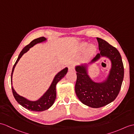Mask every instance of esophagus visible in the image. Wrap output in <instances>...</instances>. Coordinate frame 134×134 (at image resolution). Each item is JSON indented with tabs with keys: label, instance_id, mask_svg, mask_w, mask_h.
I'll list each match as a JSON object with an SVG mask.
<instances>
[{
	"label": "esophagus",
	"instance_id": "1",
	"mask_svg": "<svg viewBox=\"0 0 134 134\" xmlns=\"http://www.w3.org/2000/svg\"><path fill=\"white\" fill-rule=\"evenodd\" d=\"M68 70L69 71H74L75 70V66L72 64H71L68 66Z\"/></svg>",
	"mask_w": 134,
	"mask_h": 134
}]
</instances>
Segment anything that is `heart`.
Instances as JSON below:
<instances>
[{
	"instance_id": "1",
	"label": "heart",
	"mask_w": 134,
	"mask_h": 134,
	"mask_svg": "<svg viewBox=\"0 0 134 134\" xmlns=\"http://www.w3.org/2000/svg\"><path fill=\"white\" fill-rule=\"evenodd\" d=\"M94 47L93 46H91L90 47V48H89V49H88V51H90V52H92L93 51H94Z\"/></svg>"
}]
</instances>
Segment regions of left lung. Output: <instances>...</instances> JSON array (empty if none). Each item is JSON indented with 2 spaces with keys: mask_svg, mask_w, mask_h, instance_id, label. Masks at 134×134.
Segmentation results:
<instances>
[{
  "mask_svg": "<svg viewBox=\"0 0 134 134\" xmlns=\"http://www.w3.org/2000/svg\"><path fill=\"white\" fill-rule=\"evenodd\" d=\"M100 52L88 64L76 66L75 93L82 103L92 108H100L114 101L119 94L124 77L122 57L118 49L104 40L96 38ZM100 57L110 60L111 67L107 78L102 82H95L88 74V64Z\"/></svg>",
  "mask_w": 134,
  "mask_h": 134,
  "instance_id": "left-lung-1",
  "label": "left lung"
}]
</instances>
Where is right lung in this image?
Segmentation results:
<instances>
[{
	"mask_svg": "<svg viewBox=\"0 0 134 134\" xmlns=\"http://www.w3.org/2000/svg\"><path fill=\"white\" fill-rule=\"evenodd\" d=\"M46 40L47 39L44 38V37H40V38L34 39L29 44H28L27 46L25 47L22 49V51L20 52L16 62H15V64L14 65L13 68H12L11 76V85H12V74H13L14 71V68L15 66H16V64L18 63V62L21 58V57H22L24 54H25V53L29 51L30 48L32 47L34 45L38 44V43H42L46 41ZM67 71L68 68L66 67L56 75L49 88L47 90V91L43 94V96H42L38 100H37L36 101L29 100V99L19 95L18 94H17L16 92L15 91V90L14 89L13 87L12 86V93H13V95L14 96L15 100H16L18 103L20 104L21 106H23L25 108H26V109L30 111L40 112L48 109V108H50L52 105V104L54 103L56 97H57L56 85H57V84L59 82L65 75H66Z\"/></svg>",
	"mask_w": 134,
	"mask_h": 134,
	"instance_id": "right-lung-1",
	"label": "right lung"
}]
</instances>
